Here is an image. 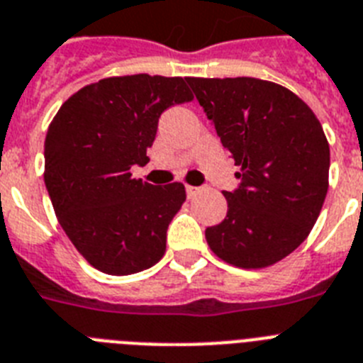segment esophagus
<instances>
[{
	"label": "esophagus",
	"mask_w": 363,
	"mask_h": 363,
	"mask_svg": "<svg viewBox=\"0 0 363 363\" xmlns=\"http://www.w3.org/2000/svg\"><path fill=\"white\" fill-rule=\"evenodd\" d=\"M197 194H199V188H196V186H186V196H188V199H194V197H196Z\"/></svg>",
	"instance_id": "esophagus-1"
}]
</instances>
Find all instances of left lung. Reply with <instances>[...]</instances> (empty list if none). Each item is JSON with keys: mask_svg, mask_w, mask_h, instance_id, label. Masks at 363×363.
Here are the masks:
<instances>
[{"mask_svg": "<svg viewBox=\"0 0 363 363\" xmlns=\"http://www.w3.org/2000/svg\"><path fill=\"white\" fill-rule=\"evenodd\" d=\"M242 179L227 218L205 230L216 257L242 269L273 266L306 240L328 190L330 147L291 90L255 77H186Z\"/></svg>", "mask_w": 363, "mask_h": 363, "instance_id": "1", "label": "left lung"}]
</instances>
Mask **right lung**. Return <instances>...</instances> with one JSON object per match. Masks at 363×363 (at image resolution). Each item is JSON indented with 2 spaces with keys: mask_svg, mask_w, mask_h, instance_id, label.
I'll return each instance as SVG.
<instances>
[{
  "mask_svg": "<svg viewBox=\"0 0 363 363\" xmlns=\"http://www.w3.org/2000/svg\"><path fill=\"white\" fill-rule=\"evenodd\" d=\"M191 99L182 77H106L66 99L50 123L44 182L55 214L75 249L106 275L149 269L166 252L184 184L153 186L130 167L149 162L160 114Z\"/></svg>",
  "mask_w": 363,
  "mask_h": 363,
  "instance_id": "right-lung-1",
  "label": "right lung"
}]
</instances>
